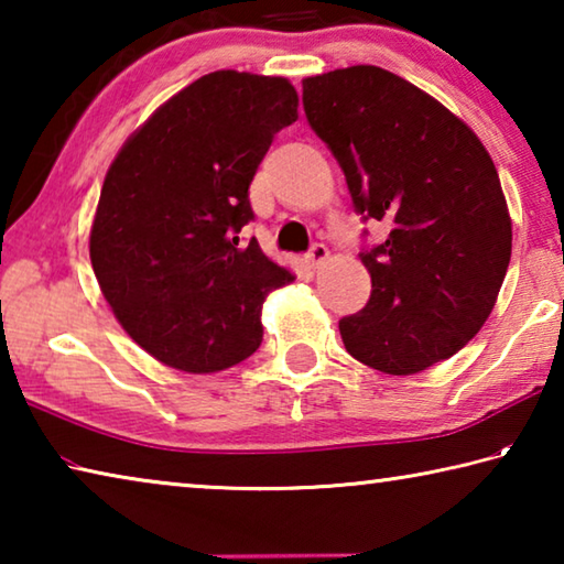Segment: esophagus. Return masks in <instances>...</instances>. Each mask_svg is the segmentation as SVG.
<instances>
[{
	"instance_id": "1",
	"label": "esophagus",
	"mask_w": 564,
	"mask_h": 564,
	"mask_svg": "<svg viewBox=\"0 0 564 564\" xmlns=\"http://www.w3.org/2000/svg\"><path fill=\"white\" fill-rule=\"evenodd\" d=\"M328 256H330L328 248L323 246V243H316L308 253H305V263H308L311 269H321V265L328 261Z\"/></svg>"
}]
</instances>
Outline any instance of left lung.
<instances>
[{"label":"left lung","mask_w":564,"mask_h":564,"mask_svg":"<svg viewBox=\"0 0 564 564\" xmlns=\"http://www.w3.org/2000/svg\"><path fill=\"white\" fill-rule=\"evenodd\" d=\"M303 109L346 174L356 212L388 221L360 253L370 301L338 323L362 366L423 373L467 346L512 253L498 169L477 133L403 76L358 64L303 79Z\"/></svg>","instance_id":"left-lung-1"}]
</instances>
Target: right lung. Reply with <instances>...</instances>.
<instances>
[{"mask_svg": "<svg viewBox=\"0 0 564 564\" xmlns=\"http://www.w3.org/2000/svg\"><path fill=\"white\" fill-rule=\"evenodd\" d=\"M299 119L285 76L212 72L123 141L89 231L91 269L129 338L151 358L206 376L253 356L269 293L295 281L238 248L256 169Z\"/></svg>", "mask_w": 564, "mask_h": 564, "instance_id": "add662e5", "label": "right lung"}]
</instances>
